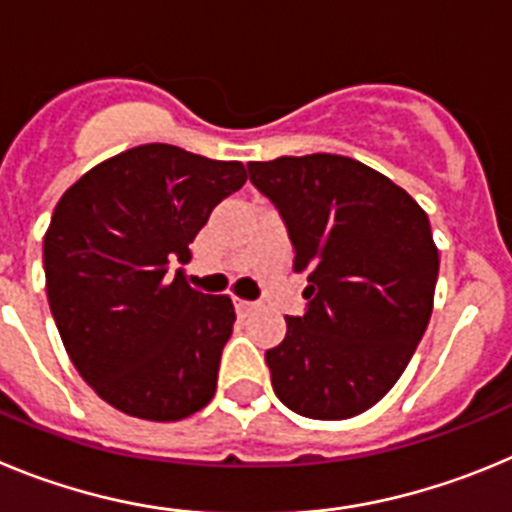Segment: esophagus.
<instances>
[{
  "label": "esophagus",
  "mask_w": 512,
  "mask_h": 512,
  "mask_svg": "<svg viewBox=\"0 0 512 512\" xmlns=\"http://www.w3.org/2000/svg\"><path fill=\"white\" fill-rule=\"evenodd\" d=\"M234 308H237V313H250L252 308H257V303L247 301V298H234Z\"/></svg>",
  "instance_id": "1"
}]
</instances>
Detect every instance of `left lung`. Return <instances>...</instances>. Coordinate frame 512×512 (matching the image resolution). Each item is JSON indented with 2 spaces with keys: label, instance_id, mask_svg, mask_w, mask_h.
<instances>
[{
  "label": "left lung",
  "instance_id": "1",
  "mask_svg": "<svg viewBox=\"0 0 512 512\" xmlns=\"http://www.w3.org/2000/svg\"><path fill=\"white\" fill-rule=\"evenodd\" d=\"M247 170L283 216L293 270L308 275L306 313L285 316V339L265 352L275 395L298 416H359L398 382L434 311L439 250L426 211L344 155Z\"/></svg>",
  "mask_w": 512,
  "mask_h": 512
}]
</instances>
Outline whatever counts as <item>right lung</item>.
<instances>
[{
	"label": "right lung",
	"instance_id": "1",
	"mask_svg": "<svg viewBox=\"0 0 512 512\" xmlns=\"http://www.w3.org/2000/svg\"><path fill=\"white\" fill-rule=\"evenodd\" d=\"M247 181L239 160L150 142L94 165L45 232V288L78 375L117 411L181 421L216 393L237 313L181 267L214 206Z\"/></svg>",
	"mask_w": 512,
	"mask_h": 512
}]
</instances>
